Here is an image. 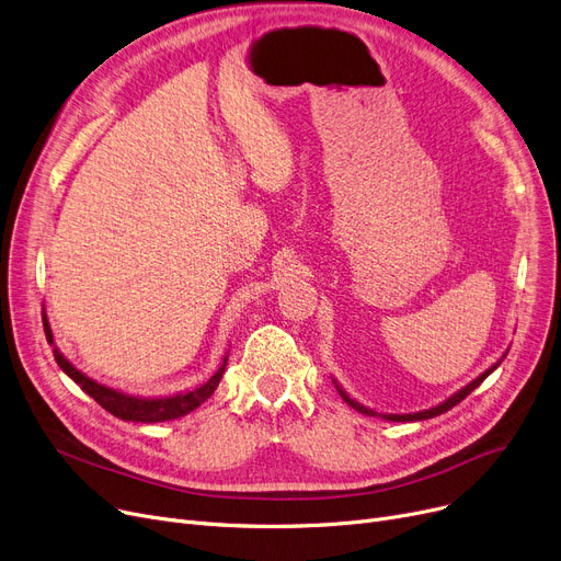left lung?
Here are the masks:
<instances>
[{
    "label": "left lung",
    "instance_id": "obj_1",
    "mask_svg": "<svg viewBox=\"0 0 561 561\" xmlns=\"http://www.w3.org/2000/svg\"><path fill=\"white\" fill-rule=\"evenodd\" d=\"M500 364V362H497ZM497 364H493V367L489 369V371H485V374H481L477 380H472L468 387H462L460 389V392H456L451 399H447L445 403H440V405H435V408H431V410H424V412H415V415H378V412H374V410H369V408H364V405H359L357 401H353L346 392H344V389H339V394H341V399H344L351 408H355L357 412H362V415H371V417H382V420H387V422H422V420H431V417H437V415H443V412H447V410H451L456 403H460L462 399H466L470 392H474V389L485 380V378H489L495 369H497Z\"/></svg>",
    "mask_w": 561,
    "mask_h": 561
}]
</instances>
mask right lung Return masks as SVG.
<instances>
[{
	"label": "right lung",
	"instance_id": "right-lung-1",
	"mask_svg": "<svg viewBox=\"0 0 561 561\" xmlns=\"http://www.w3.org/2000/svg\"><path fill=\"white\" fill-rule=\"evenodd\" d=\"M43 328H45L47 341H50V344H53V330H50V325H47V321H45V313H43ZM55 359H57L59 367L72 380H76L95 403L103 405L110 412V415L124 420V422L153 424V422L179 420V417L187 415V412H192L194 408H199L215 392L217 385H220V378L225 374L229 355L225 357L222 367L215 371V376L206 385L192 389V392L176 394V397H167V399H135V397H126V394L116 392V389H112V387L99 385L95 380L87 378L82 371H78L76 367H72V364L57 348H55Z\"/></svg>",
	"mask_w": 561,
	"mask_h": 561
}]
</instances>
